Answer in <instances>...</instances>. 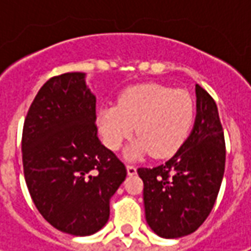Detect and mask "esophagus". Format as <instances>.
Wrapping results in <instances>:
<instances>
[{
    "mask_svg": "<svg viewBox=\"0 0 251 251\" xmlns=\"http://www.w3.org/2000/svg\"><path fill=\"white\" fill-rule=\"evenodd\" d=\"M127 173H128V176H134V175L137 173V168L132 166V165H128V166H127Z\"/></svg>",
    "mask_w": 251,
    "mask_h": 251,
    "instance_id": "1",
    "label": "esophagus"
}]
</instances>
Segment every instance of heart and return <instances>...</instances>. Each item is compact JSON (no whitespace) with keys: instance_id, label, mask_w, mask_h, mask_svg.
Instances as JSON below:
<instances>
[{"instance_id":"b5f03b06","label":"heart","mask_w":251,"mask_h":251,"mask_svg":"<svg viewBox=\"0 0 251 251\" xmlns=\"http://www.w3.org/2000/svg\"><path fill=\"white\" fill-rule=\"evenodd\" d=\"M196 106L186 91H175L159 83H142L123 92L117 106L101 107L98 128L101 140L116 151L137 130L138 137L126 150L135 160L150 153L168 158L184 144L194 123Z\"/></svg>"}]
</instances>
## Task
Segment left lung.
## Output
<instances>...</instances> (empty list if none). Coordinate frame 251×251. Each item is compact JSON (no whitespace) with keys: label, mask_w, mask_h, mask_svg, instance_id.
<instances>
[{"label":"left lung","mask_w":251,"mask_h":251,"mask_svg":"<svg viewBox=\"0 0 251 251\" xmlns=\"http://www.w3.org/2000/svg\"><path fill=\"white\" fill-rule=\"evenodd\" d=\"M197 114L188 138L156 168H140L145 219L160 237L196 232L215 204L225 172V138L217 103L196 85Z\"/></svg>","instance_id":"8db88e82"}]
</instances>
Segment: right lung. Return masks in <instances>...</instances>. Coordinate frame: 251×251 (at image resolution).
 Returning <instances> with one entry per match:
<instances>
[{"label":"right lung","instance_id":"add662e5","mask_svg":"<svg viewBox=\"0 0 251 251\" xmlns=\"http://www.w3.org/2000/svg\"><path fill=\"white\" fill-rule=\"evenodd\" d=\"M86 74L67 73L37 92L22 134L26 186L55 229L89 236L109 221L110 200L127 170L96 128V96Z\"/></svg>","mask_w":251,"mask_h":251}]
</instances>
